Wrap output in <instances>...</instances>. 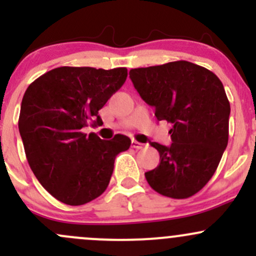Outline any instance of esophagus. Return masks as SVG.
<instances>
[{
    "instance_id": "34e87169",
    "label": "esophagus",
    "mask_w": 256,
    "mask_h": 256,
    "mask_svg": "<svg viewBox=\"0 0 256 256\" xmlns=\"http://www.w3.org/2000/svg\"><path fill=\"white\" fill-rule=\"evenodd\" d=\"M131 146H132L134 148L140 150V148H144V147H146V144L138 142V141H136V140H132V142H131Z\"/></svg>"
}]
</instances>
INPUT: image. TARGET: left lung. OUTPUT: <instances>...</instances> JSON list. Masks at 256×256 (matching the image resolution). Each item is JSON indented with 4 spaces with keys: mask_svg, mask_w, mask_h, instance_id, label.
<instances>
[{
    "mask_svg": "<svg viewBox=\"0 0 256 256\" xmlns=\"http://www.w3.org/2000/svg\"><path fill=\"white\" fill-rule=\"evenodd\" d=\"M130 78L158 121L172 124L171 146L151 142L160 164L144 174L152 190L184 200L213 177L228 144L230 104L213 72L186 60L136 68Z\"/></svg>",
    "mask_w": 256,
    "mask_h": 256,
    "instance_id": "obj_1",
    "label": "left lung"
}]
</instances>
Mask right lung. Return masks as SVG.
I'll return each mask as SVG.
<instances>
[{
	"mask_svg": "<svg viewBox=\"0 0 256 256\" xmlns=\"http://www.w3.org/2000/svg\"><path fill=\"white\" fill-rule=\"evenodd\" d=\"M126 78V68L59 66L26 90L18 120L26 157L40 184L60 202L82 206L102 196L116 156L130 147L128 136L105 141L82 132L90 121L102 125L99 110Z\"/></svg>",
	"mask_w": 256,
	"mask_h": 256,
	"instance_id": "obj_1",
	"label": "right lung"
}]
</instances>
